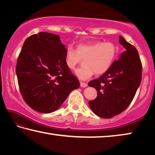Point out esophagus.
Masks as SVG:
<instances>
[{"mask_svg":"<svg viewBox=\"0 0 155 155\" xmlns=\"http://www.w3.org/2000/svg\"><path fill=\"white\" fill-rule=\"evenodd\" d=\"M80 85H81V87H85L87 86V84L86 83H83V82H81L80 83Z\"/></svg>","mask_w":155,"mask_h":155,"instance_id":"34e87169","label":"esophagus"}]
</instances>
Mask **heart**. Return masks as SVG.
Instances as JSON below:
<instances>
[{
  "instance_id": "b5f03b06",
  "label": "heart",
  "mask_w": 155,
  "mask_h": 155,
  "mask_svg": "<svg viewBox=\"0 0 155 155\" xmlns=\"http://www.w3.org/2000/svg\"><path fill=\"white\" fill-rule=\"evenodd\" d=\"M117 46L111 41H96L82 43L77 49L68 46L65 55V64L70 69H74L84 59V66L75 70V75L80 80L85 81L97 75L103 74L109 70L116 57Z\"/></svg>"
}]
</instances>
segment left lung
<instances>
[{"label": "left lung", "mask_w": 155, "mask_h": 155, "mask_svg": "<svg viewBox=\"0 0 155 155\" xmlns=\"http://www.w3.org/2000/svg\"><path fill=\"white\" fill-rule=\"evenodd\" d=\"M124 52L107 72L89 82L97 91L96 98L89 102L91 109L103 118H111L129 106L141 81L142 65L135 46L120 36Z\"/></svg>", "instance_id": "1"}]
</instances>
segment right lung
I'll return each instance as SVG.
<instances>
[{"label": "right lung", "instance_id": "add662e5", "mask_svg": "<svg viewBox=\"0 0 155 155\" xmlns=\"http://www.w3.org/2000/svg\"><path fill=\"white\" fill-rule=\"evenodd\" d=\"M66 49L59 35L50 33L34 34L25 41L15 72L23 99L35 111H56L79 87V81L65 64Z\"/></svg>", "mask_w": 155, "mask_h": 155}]
</instances>
